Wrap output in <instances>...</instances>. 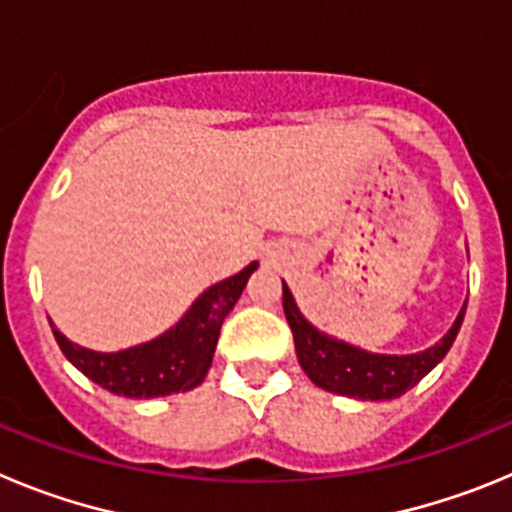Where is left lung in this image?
<instances>
[{
	"label": "left lung",
	"instance_id": "1",
	"mask_svg": "<svg viewBox=\"0 0 512 512\" xmlns=\"http://www.w3.org/2000/svg\"><path fill=\"white\" fill-rule=\"evenodd\" d=\"M282 305L289 328H292V338H295L297 359L307 377L333 395L359 397V400H395L413 390L415 384L446 356L461 328L464 310H467V307H461L454 328L441 338V343L431 346L423 354L379 356L366 354L348 343L333 341V338L318 333L300 315L287 284L282 287Z\"/></svg>",
	"mask_w": 512,
	"mask_h": 512
}]
</instances>
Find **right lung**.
<instances>
[{
    "mask_svg": "<svg viewBox=\"0 0 512 512\" xmlns=\"http://www.w3.org/2000/svg\"><path fill=\"white\" fill-rule=\"evenodd\" d=\"M256 264L246 266L241 274L215 284L194 302L192 310L176 328L143 346L128 348L120 354H97L89 348L66 341L61 330L53 328L63 356L97 382L104 390L122 397H164L174 392H187L205 379L212 364L217 336L225 315L241 297L251 271Z\"/></svg>",
    "mask_w": 512,
    "mask_h": 512,
    "instance_id": "obj_1",
    "label": "right lung"
}]
</instances>
